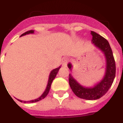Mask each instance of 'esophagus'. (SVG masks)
<instances>
[{
    "instance_id": "esophagus-1",
    "label": "esophagus",
    "mask_w": 123,
    "mask_h": 123,
    "mask_svg": "<svg viewBox=\"0 0 123 123\" xmlns=\"http://www.w3.org/2000/svg\"><path fill=\"white\" fill-rule=\"evenodd\" d=\"M68 61H69L68 58H67V57H64V58L62 59V66H63V67H67V63H68Z\"/></svg>"
}]
</instances>
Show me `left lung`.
Returning a JSON list of instances; mask_svg holds the SVG:
<instances>
[{
    "label": "left lung",
    "mask_w": 123,
    "mask_h": 123,
    "mask_svg": "<svg viewBox=\"0 0 123 123\" xmlns=\"http://www.w3.org/2000/svg\"><path fill=\"white\" fill-rule=\"evenodd\" d=\"M92 35V42L94 45L102 51L106 60V68L105 75L100 82L93 87H85L78 82L71 74H69V84L74 94L78 98L87 99L95 100L105 94L112 85L115 77L116 67L113 52L109 43L105 39L97 33L91 31ZM68 67L72 70L71 63L68 64Z\"/></svg>",
    "instance_id": "left-lung-1"
}]
</instances>
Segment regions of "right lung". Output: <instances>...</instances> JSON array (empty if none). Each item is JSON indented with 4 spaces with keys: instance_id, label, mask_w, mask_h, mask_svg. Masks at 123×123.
I'll return each instance as SVG.
<instances>
[{
    "instance_id": "1",
    "label": "right lung",
    "mask_w": 123,
    "mask_h": 123,
    "mask_svg": "<svg viewBox=\"0 0 123 123\" xmlns=\"http://www.w3.org/2000/svg\"><path fill=\"white\" fill-rule=\"evenodd\" d=\"M30 33H34V30H30L28 31H26L24 33H23L21 35V36H24V35H27V34H30ZM20 36V37H21ZM60 68L61 67H58V68H55L53 70H51V72H50V74H49V80H48V82H47V87H46V89L45 92L43 93V94L41 95L39 98H38L37 99H33V100H30V101H22L20 100V99H18V101H20V102H24V103H35V102H37V101H39L41 100V99H43L44 98H45L46 96L47 95V94L49 93V92L50 90V88H51V84L53 82V80L56 77V74H57V73L59 72V69H60ZM2 78L1 76V72H0V79ZM3 81V80H2ZM4 83V82H3Z\"/></svg>"
}]
</instances>
